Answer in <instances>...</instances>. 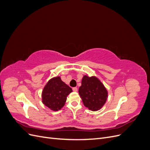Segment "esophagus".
<instances>
[{
  "label": "esophagus",
  "instance_id": "34e87169",
  "mask_svg": "<svg viewBox=\"0 0 150 150\" xmlns=\"http://www.w3.org/2000/svg\"><path fill=\"white\" fill-rule=\"evenodd\" d=\"M72 90H73V91L76 92L77 91H78V88H77L76 87H74V88H72Z\"/></svg>",
  "mask_w": 150,
  "mask_h": 150
}]
</instances>
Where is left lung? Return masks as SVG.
Returning a JSON list of instances; mask_svg holds the SVG:
<instances>
[{
	"label": "left lung",
	"mask_w": 150,
	"mask_h": 150,
	"mask_svg": "<svg viewBox=\"0 0 150 150\" xmlns=\"http://www.w3.org/2000/svg\"><path fill=\"white\" fill-rule=\"evenodd\" d=\"M79 94L84 105L93 111L100 110L108 98L106 88L95 76H83L79 88Z\"/></svg>",
	"instance_id": "1"
}]
</instances>
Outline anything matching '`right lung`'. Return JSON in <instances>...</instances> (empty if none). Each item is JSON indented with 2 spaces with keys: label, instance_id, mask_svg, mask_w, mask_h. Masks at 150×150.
<instances>
[{
  "label": "right lung",
  "instance_id": "obj_1",
  "mask_svg": "<svg viewBox=\"0 0 150 150\" xmlns=\"http://www.w3.org/2000/svg\"><path fill=\"white\" fill-rule=\"evenodd\" d=\"M72 89L61 80L59 76L50 79L42 93V101L45 106L56 111L64 106L67 96Z\"/></svg>",
  "mask_w": 150,
  "mask_h": 150
}]
</instances>
